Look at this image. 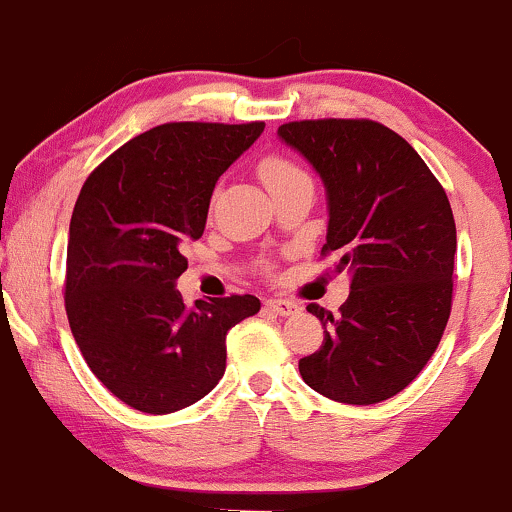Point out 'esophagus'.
<instances>
[{
    "mask_svg": "<svg viewBox=\"0 0 512 512\" xmlns=\"http://www.w3.org/2000/svg\"><path fill=\"white\" fill-rule=\"evenodd\" d=\"M264 308L267 310H272V313H276V315H293V313H298V305L293 303V301H286V298H269L267 303H264Z\"/></svg>",
    "mask_w": 512,
    "mask_h": 512,
    "instance_id": "esophagus-1",
    "label": "esophagus"
}]
</instances>
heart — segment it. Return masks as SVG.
Returning a JSON list of instances; mask_svg holds the SVG:
<instances>
[{
  "instance_id": "heart-1",
  "label": "heart",
  "mask_w": 512,
  "mask_h": 512,
  "mask_svg": "<svg viewBox=\"0 0 512 512\" xmlns=\"http://www.w3.org/2000/svg\"><path fill=\"white\" fill-rule=\"evenodd\" d=\"M257 170H260V178H262L264 185H267L269 192L279 190V187L289 185V182L308 178V175H305V170L301 166H296V163H293L291 158H286V156L262 158Z\"/></svg>"
}]
</instances>
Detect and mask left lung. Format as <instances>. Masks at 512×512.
<instances>
[{
    "mask_svg": "<svg viewBox=\"0 0 512 512\" xmlns=\"http://www.w3.org/2000/svg\"><path fill=\"white\" fill-rule=\"evenodd\" d=\"M279 139L325 182L322 255L351 274L339 315L308 305L325 342L298 370L334 402L378 404L424 370L448 325L457 250L448 195L407 139L380 122H286Z\"/></svg>",
    "mask_w": 512,
    "mask_h": 512,
    "instance_id": "1",
    "label": "left lung"
}]
</instances>
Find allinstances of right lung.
Listing matches in <instances>:
<instances>
[{"instance_id": "1", "label": "right lung", "mask_w": 512, "mask_h": 512, "mask_svg": "<svg viewBox=\"0 0 512 512\" xmlns=\"http://www.w3.org/2000/svg\"><path fill=\"white\" fill-rule=\"evenodd\" d=\"M264 122H168L110 154L74 204L64 308L88 368L144 414H173L209 395L226 370V334L260 298L187 308L175 289L182 243L202 238L216 180Z\"/></svg>"}]
</instances>
